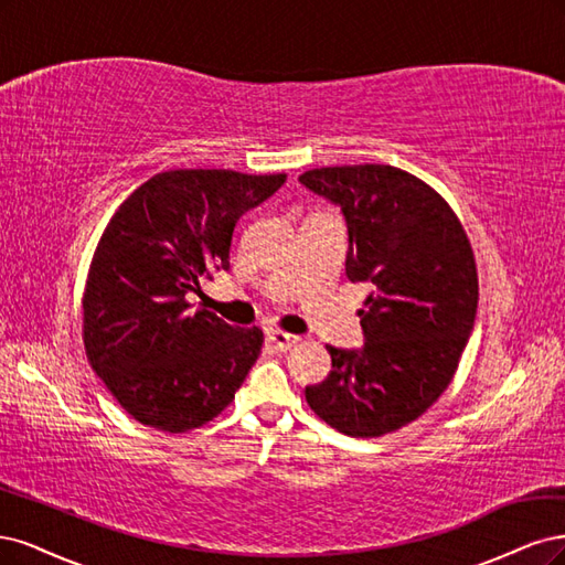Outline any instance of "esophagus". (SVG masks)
I'll return each mask as SVG.
<instances>
[{
    "label": "esophagus",
    "mask_w": 565,
    "mask_h": 565,
    "mask_svg": "<svg viewBox=\"0 0 565 565\" xmlns=\"http://www.w3.org/2000/svg\"><path fill=\"white\" fill-rule=\"evenodd\" d=\"M267 342L275 350H279V352H288L290 348H296V344L300 342V338L298 335H290V333H284L279 329H271V331H267Z\"/></svg>",
    "instance_id": "obj_1"
}]
</instances>
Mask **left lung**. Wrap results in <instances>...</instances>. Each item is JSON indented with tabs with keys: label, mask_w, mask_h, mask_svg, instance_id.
<instances>
[{
	"label": "left lung",
	"mask_w": 565,
	"mask_h": 565,
	"mask_svg": "<svg viewBox=\"0 0 565 565\" xmlns=\"http://www.w3.org/2000/svg\"><path fill=\"white\" fill-rule=\"evenodd\" d=\"M300 183L340 206L344 275L369 281L363 348L331 354L305 398L333 429L371 439L417 420L450 385L475 329L479 279L467 234L441 194L385 163L305 171Z\"/></svg>",
	"instance_id": "8db88e82"
}]
</instances>
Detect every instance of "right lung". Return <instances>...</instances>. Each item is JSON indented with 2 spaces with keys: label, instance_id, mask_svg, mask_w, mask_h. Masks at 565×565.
I'll return each instance as SVG.
<instances>
[{
  "label": "right lung",
  "instance_id": "1",
  "mask_svg": "<svg viewBox=\"0 0 565 565\" xmlns=\"http://www.w3.org/2000/svg\"><path fill=\"white\" fill-rule=\"evenodd\" d=\"M284 183V173L163 171L107 223L84 288V348L138 423L173 434L202 427L242 387L263 331L190 312L188 296L211 269H230L236 221Z\"/></svg>",
  "mask_w": 565,
  "mask_h": 565
}]
</instances>
